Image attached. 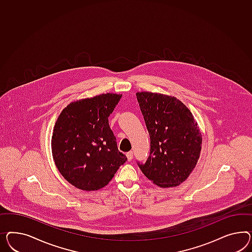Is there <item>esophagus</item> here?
<instances>
[{
    "label": "esophagus",
    "mask_w": 252,
    "mask_h": 252,
    "mask_svg": "<svg viewBox=\"0 0 252 252\" xmlns=\"http://www.w3.org/2000/svg\"><path fill=\"white\" fill-rule=\"evenodd\" d=\"M126 157H127V160L131 161L133 159V151H129L126 153Z\"/></svg>",
    "instance_id": "1"
}]
</instances>
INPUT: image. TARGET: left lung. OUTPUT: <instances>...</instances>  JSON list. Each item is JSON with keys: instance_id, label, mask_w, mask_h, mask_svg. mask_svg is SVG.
<instances>
[{"instance_id": "obj_1", "label": "left lung", "mask_w": 252, "mask_h": 252, "mask_svg": "<svg viewBox=\"0 0 252 252\" xmlns=\"http://www.w3.org/2000/svg\"><path fill=\"white\" fill-rule=\"evenodd\" d=\"M136 99L150 137V153L144 175L162 188L178 186L197 164L202 134L190 110L172 96L136 93Z\"/></svg>"}]
</instances>
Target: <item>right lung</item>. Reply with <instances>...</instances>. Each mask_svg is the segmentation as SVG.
Listing matches in <instances>:
<instances>
[{"mask_svg": "<svg viewBox=\"0 0 252 252\" xmlns=\"http://www.w3.org/2000/svg\"><path fill=\"white\" fill-rule=\"evenodd\" d=\"M121 97L103 94L70 102L56 121L51 139L55 164L80 190L104 187L127 159L109 126V116Z\"/></svg>", "mask_w": 252, "mask_h": 252, "instance_id": "obj_1", "label": "right lung"}]
</instances>
